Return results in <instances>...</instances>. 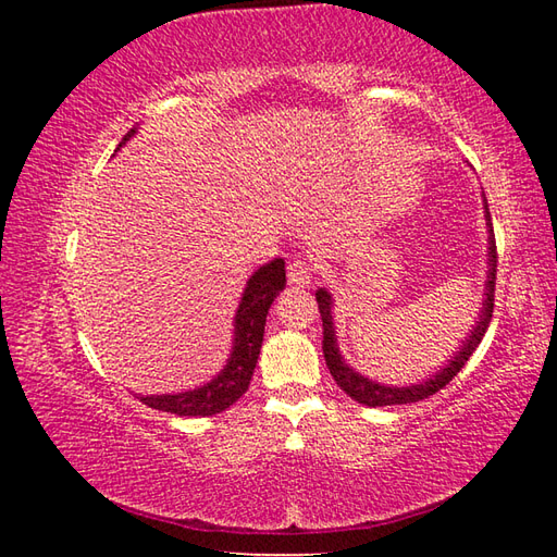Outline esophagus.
Segmentation results:
<instances>
[{
    "label": "esophagus",
    "instance_id": "esophagus-1",
    "mask_svg": "<svg viewBox=\"0 0 557 557\" xmlns=\"http://www.w3.org/2000/svg\"><path fill=\"white\" fill-rule=\"evenodd\" d=\"M287 280L292 287H309L313 282V268L306 263V260H292V263L287 265Z\"/></svg>",
    "mask_w": 557,
    "mask_h": 557
}]
</instances>
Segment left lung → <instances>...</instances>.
Returning a JSON list of instances; mask_svg holds the SVG:
<instances>
[{"label": "left lung", "mask_w": 557, "mask_h": 557, "mask_svg": "<svg viewBox=\"0 0 557 557\" xmlns=\"http://www.w3.org/2000/svg\"><path fill=\"white\" fill-rule=\"evenodd\" d=\"M483 218H486V227H488V270H486V285H483V301H481V311L479 318L474 321V327L469 330V335L461 339L459 349L447 359L443 369H437L433 375L425 377L421 383H411V385H385L371 381V377L361 375L357 369L345 361L337 345V330H335V299L325 287L315 289V301H318V311H321L323 318V354H325V363L330 369V375L335 377V383L345 389V393L359 401V405L366 407H393V405H409V401H419L435 395L437 389H443L453 377L465 369V363L469 361L471 354L476 351L481 345L483 335H486L488 323L493 318V294H495V268H498V253H495V236H493V222H491V212L486 196H483Z\"/></svg>", "instance_id": "obj_1"}]
</instances>
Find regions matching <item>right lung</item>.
<instances>
[{
  "label": "right lung",
  "mask_w": 557,
  "mask_h": 557,
  "mask_svg": "<svg viewBox=\"0 0 557 557\" xmlns=\"http://www.w3.org/2000/svg\"><path fill=\"white\" fill-rule=\"evenodd\" d=\"M138 134V126L128 132L120 148L128 138ZM116 148V150H120ZM287 285L285 275V260L275 258L270 263L260 265L251 277H248L242 301L236 306L234 313V335H232V349L227 363L222 366L212 381L198 385L194 389H184V393H168V395H136L144 405L176 413V417H212L227 407H232L239 399L248 383H251L253 369L258 363L260 347H263V333H265V318L272 301L280 297V292Z\"/></svg>",
  "instance_id": "right-lung-1"
}]
</instances>
